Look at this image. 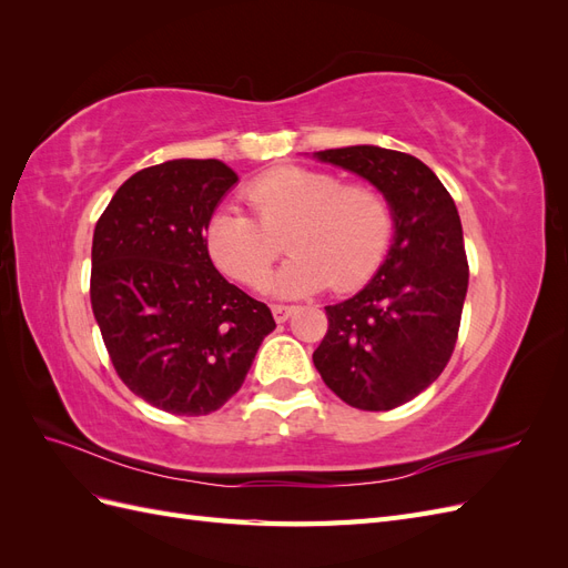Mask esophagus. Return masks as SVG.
Segmentation results:
<instances>
[{"instance_id":"1","label":"esophagus","mask_w":568,"mask_h":568,"mask_svg":"<svg viewBox=\"0 0 568 568\" xmlns=\"http://www.w3.org/2000/svg\"><path fill=\"white\" fill-rule=\"evenodd\" d=\"M296 307L294 305H272V315L277 322H286L291 315H294Z\"/></svg>"}]
</instances>
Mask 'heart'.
<instances>
[{
	"mask_svg": "<svg viewBox=\"0 0 568 568\" xmlns=\"http://www.w3.org/2000/svg\"><path fill=\"white\" fill-rule=\"evenodd\" d=\"M258 217L220 209L203 230V244L220 272L246 286H263L286 239L288 261L272 282L277 296H305L324 286L355 288L379 270L390 246L393 213L369 184H343L307 168H277L246 186Z\"/></svg>",
	"mask_w": 568,
	"mask_h": 568,
	"instance_id": "b5f03b06",
	"label": "heart"
}]
</instances>
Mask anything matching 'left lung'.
I'll use <instances>...</instances> for the list:
<instances>
[{
	"label": "left lung",
	"instance_id": "8db88e82",
	"mask_svg": "<svg viewBox=\"0 0 568 568\" xmlns=\"http://www.w3.org/2000/svg\"><path fill=\"white\" fill-rule=\"evenodd\" d=\"M315 159L372 182L390 203L393 244L372 282L326 305L313 363L343 403L386 412L432 386L455 351L469 263L462 222L434 170L403 151L343 146Z\"/></svg>",
	"mask_w": 568,
	"mask_h": 568
}]
</instances>
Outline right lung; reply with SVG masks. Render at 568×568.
<instances>
[{"label": "right lung", "instance_id": "1", "mask_svg": "<svg viewBox=\"0 0 568 568\" xmlns=\"http://www.w3.org/2000/svg\"><path fill=\"white\" fill-rule=\"evenodd\" d=\"M215 159L134 173L101 213L90 298L123 384L170 415L201 417L242 388L270 307L215 270L203 230L236 182Z\"/></svg>", "mask_w": 568, "mask_h": 568}]
</instances>
